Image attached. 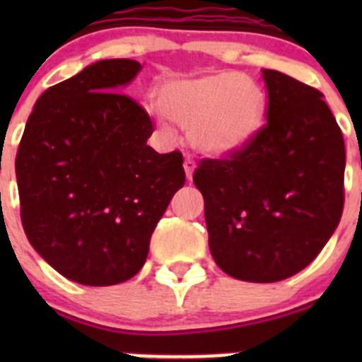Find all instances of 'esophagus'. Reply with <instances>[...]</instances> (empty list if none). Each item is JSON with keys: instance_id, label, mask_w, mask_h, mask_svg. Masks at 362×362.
<instances>
[{"instance_id": "esophagus-1", "label": "esophagus", "mask_w": 362, "mask_h": 362, "mask_svg": "<svg viewBox=\"0 0 362 362\" xmlns=\"http://www.w3.org/2000/svg\"><path fill=\"white\" fill-rule=\"evenodd\" d=\"M185 172H187V179L190 181L192 179V174H194V168H196V161H194V158H185Z\"/></svg>"}]
</instances>
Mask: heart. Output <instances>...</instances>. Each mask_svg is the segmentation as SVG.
Segmentation results:
<instances>
[{
  "label": "heart",
  "instance_id": "obj_1",
  "mask_svg": "<svg viewBox=\"0 0 362 362\" xmlns=\"http://www.w3.org/2000/svg\"><path fill=\"white\" fill-rule=\"evenodd\" d=\"M161 107L168 119L192 130L203 152L225 156L241 150L263 129L267 99L252 79L219 72L163 86Z\"/></svg>",
  "mask_w": 362,
  "mask_h": 362
}]
</instances>
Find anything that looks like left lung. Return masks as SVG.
<instances>
[{
	"instance_id": "left-lung-1",
	"label": "left lung",
	"mask_w": 362,
	"mask_h": 362,
	"mask_svg": "<svg viewBox=\"0 0 362 362\" xmlns=\"http://www.w3.org/2000/svg\"><path fill=\"white\" fill-rule=\"evenodd\" d=\"M263 79L261 132L238 152L201 159L194 172L214 261L248 283L308 267L344 206V139L322 94L277 70L264 69Z\"/></svg>"
}]
</instances>
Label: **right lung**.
Wrapping results in <instances>:
<instances>
[{"label": "right lung", "instance_id": "1", "mask_svg": "<svg viewBox=\"0 0 362 362\" xmlns=\"http://www.w3.org/2000/svg\"><path fill=\"white\" fill-rule=\"evenodd\" d=\"M141 65L103 59L50 86L16 153L21 223L37 254L86 286L141 270L158 221L185 185L183 153L146 145L153 123L121 90Z\"/></svg>", "mask_w": 362, "mask_h": 362}]
</instances>
